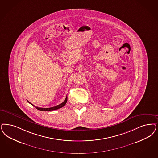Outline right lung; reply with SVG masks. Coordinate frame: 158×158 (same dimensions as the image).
Returning <instances> with one entry per match:
<instances>
[{"label":"right lung","instance_id":"right-lung-1","mask_svg":"<svg viewBox=\"0 0 158 158\" xmlns=\"http://www.w3.org/2000/svg\"><path fill=\"white\" fill-rule=\"evenodd\" d=\"M67 100H68V98H67V96L66 97L65 100V101L63 102V103H62L61 104H60L59 105H57V106H55V107H50V108H40V107H36L35 106H34V105H33V104L31 103H30L28 101V102L30 104H31L32 106H33L34 107H35L36 109L38 110H40V111H54V110H57V109H60V108H62V107H64L66 103V102H67Z\"/></svg>","mask_w":158,"mask_h":158}]
</instances>
